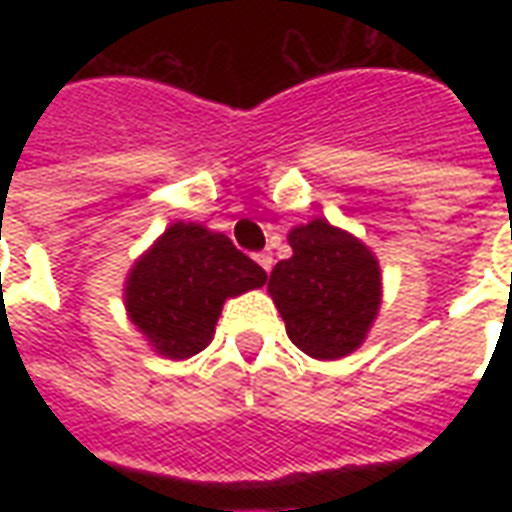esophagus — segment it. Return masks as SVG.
<instances>
[{
    "mask_svg": "<svg viewBox=\"0 0 512 512\" xmlns=\"http://www.w3.org/2000/svg\"><path fill=\"white\" fill-rule=\"evenodd\" d=\"M255 260L257 263H260V268H263V271H271V268H274V257L268 255V252H260V255H255Z\"/></svg>",
    "mask_w": 512,
    "mask_h": 512,
    "instance_id": "obj_1",
    "label": "esophagus"
}]
</instances>
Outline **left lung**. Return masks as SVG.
Returning a JSON list of instances; mask_svg holds the SVG:
<instances>
[{
    "mask_svg": "<svg viewBox=\"0 0 512 512\" xmlns=\"http://www.w3.org/2000/svg\"><path fill=\"white\" fill-rule=\"evenodd\" d=\"M293 255L268 277L296 348L321 362L354 354L381 310L384 282L376 252L343 227L312 219L288 233Z\"/></svg>",
    "mask_w": 512,
    "mask_h": 512,
    "instance_id": "left-lung-1",
    "label": "left lung"
}]
</instances>
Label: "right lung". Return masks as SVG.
Wrapping results in <instances>:
<instances>
[{
	"label": "right lung",
	"mask_w": 512,
	"mask_h": 512,
	"mask_svg": "<svg viewBox=\"0 0 512 512\" xmlns=\"http://www.w3.org/2000/svg\"><path fill=\"white\" fill-rule=\"evenodd\" d=\"M266 285V271L224 233L172 222L126 274L128 321L164 359H191L213 340L227 299Z\"/></svg>",
	"instance_id": "right-lung-1"
}]
</instances>
